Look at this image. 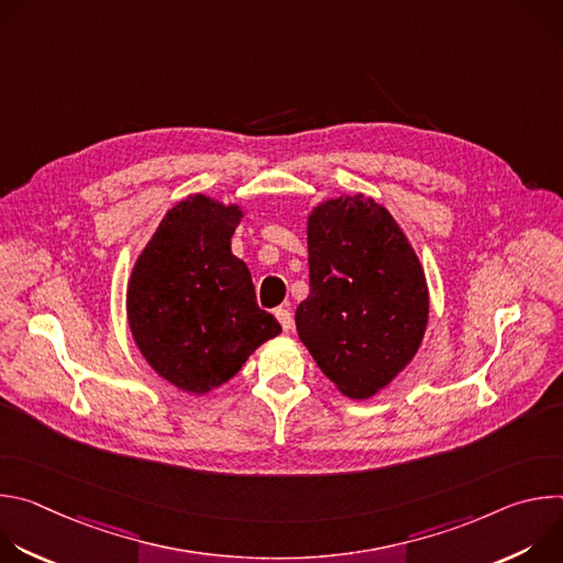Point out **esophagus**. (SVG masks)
<instances>
[{
	"mask_svg": "<svg viewBox=\"0 0 563 563\" xmlns=\"http://www.w3.org/2000/svg\"><path fill=\"white\" fill-rule=\"evenodd\" d=\"M276 318H278V323H280V328L285 330V332H291L294 330V318H291V311L289 309H276Z\"/></svg>",
	"mask_w": 563,
	"mask_h": 563,
	"instance_id": "esophagus-1",
	"label": "esophagus"
}]
</instances>
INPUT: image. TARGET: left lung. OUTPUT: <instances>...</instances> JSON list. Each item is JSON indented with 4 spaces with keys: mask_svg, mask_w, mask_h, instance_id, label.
<instances>
[{
    "mask_svg": "<svg viewBox=\"0 0 563 563\" xmlns=\"http://www.w3.org/2000/svg\"><path fill=\"white\" fill-rule=\"evenodd\" d=\"M309 296L296 309L302 345L341 394L369 398L417 356L430 316L423 265L394 216L363 194L307 216Z\"/></svg>",
    "mask_w": 563,
    "mask_h": 563,
    "instance_id": "left-lung-1",
    "label": "left lung"
}]
</instances>
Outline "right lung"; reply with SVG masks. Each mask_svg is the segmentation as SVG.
<instances>
[{
    "instance_id": "obj_1",
    "label": "right lung",
    "mask_w": 563,
    "mask_h": 563,
    "mask_svg": "<svg viewBox=\"0 0 563 563\" xmlns=\"http://www.w3.org/2000/svg\"><path fill=\"white\" fill-rule=\"evenodd\" d=\"M245 209L191 194L159 220L133 263L126 320L146 363L187 394H209L283 330L231 254Z\"/></svg>"
}]
</instances>
